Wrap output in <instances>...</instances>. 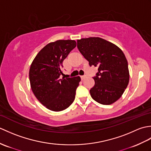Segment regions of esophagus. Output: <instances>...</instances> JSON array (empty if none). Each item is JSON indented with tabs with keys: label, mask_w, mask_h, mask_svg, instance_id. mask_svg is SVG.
Here are the masks:
<instances>
[{
	"label": "esophagus",
	"mask_w": 151,
	"mask_h": 151,
	"mask_svg": "<svg viewBox=\"0 0 151 151\" xmlns=\"http://www.w3.org/2000/svg\"><path fill=\"white\" fill-rule=\"evenodd\" d=\"M81 78L82 80H84L85 79V78H86V75H83V76H81Z\"/></svg>",
	"instance_id": "obj_1"
}]
</instances>
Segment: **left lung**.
I'll return each instance as SVG.
<instances>
[{
	"label": "left lung",
	"mask_w": 151,
	"mask_h": 151,
	"mask_svg": "<svg viewBox=\"0 0 151 151\" xmlns=\"http://www.w3.org/2000/svg\"><path fill=\"white\" fill-rule=\"evenodd\" d=\"M80 52L89 65L98 66L95 85L89 92L93 100L109 105L119 99L129 82L128 62L123 51L115 44L98 37L77 40Z\"/></svg>",
	"instance_id": "left-lung-1"
}]
</instances>
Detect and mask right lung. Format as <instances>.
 <instances>
[{
	"mask_svg": "<svg viewBox=\"0 0 151 151\" xmlns=\"http://www.w3.org/2000/svg\"><path fill=\"white\" fill-rule=\"evenodd\" d=\"M76 46L75 40H57L45 46L35 57L29 70L31 89L37 99L54 111L65 110L75 98L79 76L62 78L63 62Z\"/></svg>",
	"mask_w": 151,
	"mask_h": 151,
	"instance_id": "1",
	"label": "right lung"
}]
</instances>
